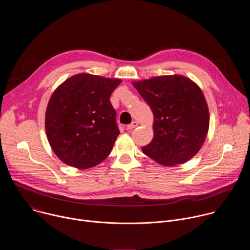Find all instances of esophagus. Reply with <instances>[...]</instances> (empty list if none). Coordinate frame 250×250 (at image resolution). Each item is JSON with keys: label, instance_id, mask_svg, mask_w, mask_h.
<instances>
[{"label": "esophagus", "instance_id": "esophagus-1", "mask_svg": "<svg viewBox=\"0 0 250 250\" xmlns=\"http://www.w3.org/2000/svg\"><path fill=\"white\" fill-rule=\"evenodd\" d=\"M137 125H138L137 122H132L131 124L127 125V126H126V129H128V130H131V129H133L134 127H136Z\"/></svg>", "mask_w": 250, "mask_h": 250}]
</instances>
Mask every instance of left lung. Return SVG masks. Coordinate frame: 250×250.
Segmentation results:
<instances>
[{
	"label": "left lung",
	"instance_id": "1",
	"mask_svg": "<svg viewBox=\"0 0 250 250\" xmlns=\"http://www.w3.org/2000/svg\"><path fill=\"white\" fill-rule=\"evenodd\" d=\"M132 85L154 116L153 139L141 148L144 153L166 166L194 157L204 144L209 123L201 89L179 75L153 77Z\"/></svg>",
	"mask_w": 250,
	"mask_h": 250
}]
</instances>
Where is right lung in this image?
<instances>
[{"instance_id": "obj_1", "label": "right lung", "mask_w": 250, "mask_h": 250, "mask_svg": "<svg viewBox=\"0 0 250 250\" xmlns=\"http://www.w3.org/2000/svg\"><path fill=\"white\" fill-rule=\"evenodd\" d=\"M121 82L82 73L54 91L45 130L51 148L65 164L87 169L109 156L120 134L110 97Z\"/></svg>"}]
</instances>
